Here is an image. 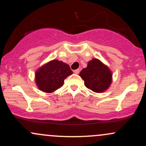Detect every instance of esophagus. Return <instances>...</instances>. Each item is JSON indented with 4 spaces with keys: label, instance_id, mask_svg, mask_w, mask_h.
Here are the masks:
<instances>
[{
    "label": "esophagus",
    "instance_id": "esophagus-1",
    "mask_svg": "<svg viewBox=\"0 0 146 146\" xmlns=\"http://www.w3.org/2000/svg\"><path fill=\"white\" fill-rule=\"evenodd\" d=\"M74 73H75V74H78L79 73H80V69H79V68H78V69H76V70H74Z\"/></svg>",
    "mask_w": 146,
    "mask_h": 146
}]
</instances>
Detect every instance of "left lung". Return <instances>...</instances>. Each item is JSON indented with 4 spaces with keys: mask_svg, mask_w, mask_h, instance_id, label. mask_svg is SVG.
Listing matches in <instances>:
<instances>
[{
    "mask_svg": "<svg viewBox=\"0 0 146 146\" xmlns=\"http://www.w3.org/2000/svg\"><path fill=\"white\" fill-rule=\"evenodd\" d=\"M80 76L84 81V85L95 93H103L109 88L113 81V73L101 60L93 58L83 68Z\"/></svg>",
    "mask_w": 146,
    "mask_h": 146,
    "instance_id": "1",
    "label": "left lung"
}]
</instances>
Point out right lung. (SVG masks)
<instances>
[{
  "label": "right lung",
  "mask_w": 146,
  "mask_h": 146,
  "mask_svg": "<svg viewBox=\"0 0 146 146\" xmlns=\"http://www.w3.org/2000/svg\"><path fill=\"white\" fill-rule=\"evenodd\" d=\"M73 74L69 65L52 60L38 68L35 73V82L38 89L51 93L63 86L64 80Z\"/></svg>",
  "instance_id": "1"
}]
</instances>
